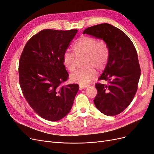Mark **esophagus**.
<instances>
[{"instance_id":"obj_1","label":"esophagus","mask_w":154,"mask_h":154,"mask_svg":"<svg viewBox=\"0 0 154 154\" xmlns=\"http://www.w3.org/2000/svg\"><path fill=\"white\" fill-rule=\"evenodd\" d=\"M87 87H88L87 85H80V89H83V88H86Z\"/></svg>"}]
</instances>
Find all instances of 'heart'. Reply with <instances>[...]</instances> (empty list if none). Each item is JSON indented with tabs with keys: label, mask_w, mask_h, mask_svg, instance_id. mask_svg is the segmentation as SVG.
Returning a JSON list of instances; mask_svg holds the SVG:
<instances>
[{
	"label": "heart",
	"mask_w": 154,
	"mask_h": 154,
	"mask_svg": "<svg viewBox=\"0 0 154 154\" xmlns=\"http://www.w3.org/2000/svg\"><path fill=\"white\" fill-rule=\"evenodd\" d=\"M72 53L66 51L63 54L62 63L67 71L73 72L76 67V57L84 56L83 66L71 75V80L82 85L89 83L94 78L96 71L103 70L109 58V46L105 41L94 37L84 36L79 38L72 46Z\"/></svg>",
	"instance_id": "b5f03b06"
}]
</instances>
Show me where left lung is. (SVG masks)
I'll return each instance as SVG.
<instances>
[{"label": "left lung", "instance_id": "8db88e82", "mask_svg": "<svg viewBox=\"0 0 154 154\" xmlns=\"http://www.w3.org/2000/svg\"><path fill=\"white\" fill-rule=\"evenodd\" d=\"M85 33L103 39L109 49L108 63L98 79L107 83L95 84L94 105L106 116L119 114L130 104L137 90L141 69L136 49L124 32L106 23L88 27Z\"/></svg>", "mask_w": 154, "mask_h": 154}]
</instances>
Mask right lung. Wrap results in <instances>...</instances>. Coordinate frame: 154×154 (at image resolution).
<instances>
[{
	"mask_svg": "<svg viewBox=\"0 0 154 154\" xmlns=\"http://www.w3.org/2000/svg\"><path fill=\"white\" fill-rule=\"evenodd\" d=\"M77 29H44L27 42L18 65L19 83L26 100L35 112L51 122L71 110L78 84L63 85L69 74L62 57Z\"/></svg>",
	"mask_w": 154,
	"mask_h": 154,
	"instance_id": "right-lung-1",
	"label": "right lung"
}]
</instances>
